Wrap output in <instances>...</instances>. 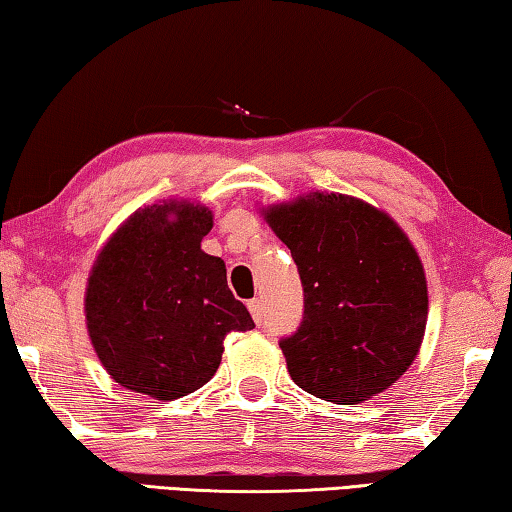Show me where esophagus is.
Returning a JSON list of instances; mask_svg holds the SVG:
<instances>
[{
  "mask_svg": "<svg viewBox=\"0 0 512 512\" xmlns=\"http://www.w3.org/2000/svg\"><path fill=\"white\" fill-rule=\"evenodd\" d=\"M249 312H251V317H254V321L258 326L263 324L265 321V310H263V301L261 299H254V301H249Z\"/></svg>",
  "mask_w": 512,
  "mask_h": 512,
  "instance_id": "esophagus-1",
  "label": "esophagus"
}]
</instances>
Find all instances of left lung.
<instances>
[{
	"instance_id": "left-lung-1",
	"label": "left lung",
	"mask_w": 512,
	"mask_h": 512,
	"mask_svg": "<svg viewBox=\"0 0 512 512\" xmlns=\"http://www.w3.org/2000/svg\"><path fill=\"white\" fill-rule=\"evenodd\" d=\"M267 222L303 285V319L279 346L297 387L337 405L389 389L418 355L427 281L414 245L387 213L348 195L272 206Z\"/></svg>"
}]
</instances>
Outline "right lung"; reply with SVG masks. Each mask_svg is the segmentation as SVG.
I'll return each mask as SVG.
<instances>
[{
  "instance_id": "obj_1",
  "label": "right lung",
  "mask_w": 512,
  "mask_h": 512,
  "mask_svg": "<svg viewBox=\"0 0 512 512\" xmlns=\"http://www.w3.org/2000/svg\"><path fill=\"white\" fill-rule=\"evenodd\" d=\"M211 227L200 204H155L98 254L85 294L87 330L121 387L157 400L188 396L218 371L227 333L254 328L222 258L200 249Z\"/></svg>"
}]
</instances>
